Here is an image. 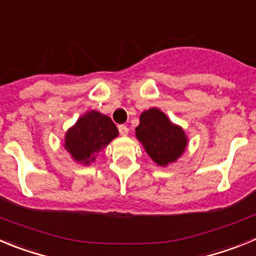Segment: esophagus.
Here are the masks:
<instances>
[{
	"instance_id": "obj_1",
	"label": "esophagus",
	"mask_w": 256,
	"mask_h": 256,
	"mask_svg": "<svg viewBox=\"0 0 256 256\" xmlns=\"http://www.w3.org/2000/svg\"><path fill=\"white\" fill-rule=\"evenodd\" d=\"M118 130H119V133H120L122 136H126L128 134V132H130V130H128V126H126V124H120V126H118Z\"/></svg>"
}]
</instances>
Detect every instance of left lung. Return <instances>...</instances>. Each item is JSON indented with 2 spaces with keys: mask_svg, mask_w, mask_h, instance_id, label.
Listing matches in <instances>:
<instances>
[{
  "mask_svg": "<svg viewBox=\"0 0 256 256\" xmlns=\"http://www.w3.org/2000/svg\"><path fill=\"white\" fill-rule=\"evenodd\" d=\"M136 136L151 159L162 166L176 162L187 146L182 128L172 123L164 112L155 108L142 112Z\"/></svg>",
  "mask_w": 256,
  "mask_h": 256,
  "instance_id": "obj_1",
  "label": "left lung"
}]
</instances>
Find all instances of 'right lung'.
Returning a JSON list of instances; mask_svg holds the SVG:
<instances>
[{
  "mask_svg": "<svg viewBox=\"0 0 256 256\" xmlns=\"http://www.w3.org/2000/svg\"><path fill=\"white\" fill-rule=\"evenodd\" d=\"M118 136V128L112 120L98 112H88L78 119L65 136V148L74 160L90 164L96 154Z\"/></svg>",
  "mask_w": 256,
  "mask_h": 256,
  "instance_id": "1",
  "label": "right lung"
}]
</instances>
